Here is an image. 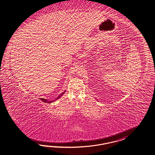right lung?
Masks as SVG:
<instances>
[{
    "mask_svg": "<svg viewBox=\"0 0 155 155\" xmlns=\"http://www.w3.org/2000/svg\"><path fill=\"white\" fill-rule=\"evenodd\" d=\"M66 91L65 90V91L64 92H63V93H61V94H60L59 95V96L56 98V99H55L54 101H48V100H47L46 99H44V98H39L42 101H43V102H45V103H52V102H54V101H57L58 99H59V98L61 97V96L63 95V94L65 93Z\"/></svg>",
    "mask_w": 155,
    "mask_h": 155,
    "instance_id": "right-lung-1",
    "label": "right lung"
}]
</instances>
